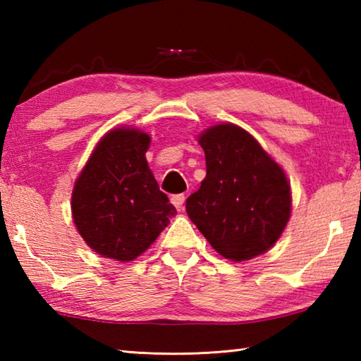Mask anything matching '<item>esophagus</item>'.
I'll use <instances>...</instances> for the list:
<instances>
[{"label": "esophagus", "mask_w": 361, "mask_h": 361, "mask_svg": "<svg viewBox=\"0 0 361 361\" xmlns=\"http://www.w3.org/2000/svg\"><path fill=\"white\" fill-rule=\"evenodd\" d=\"M172 204L175 205L176 210H183V205H185V200H186V195L185 194H175L172 195Z\"/></svg>", "instance_id": "34e87169"}]
</instances>
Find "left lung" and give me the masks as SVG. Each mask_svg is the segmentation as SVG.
I'll return each instance as SVG.
<instances>
[{
  "label": "left lung",
  "instance_id": "obj_1",
  "mask_svg": "<svg viewBox=\"0 0 361 361\" xmlns=\"http://www.w3.org/2000/svg\"><path fill=\"white\" fill-rule=\"evenodd\" d=\"M207 175L186 212L215 252L235 262L266 253L291 216L285 170L242 127L221 122L197 137Z\"/></svg>",
  "mask_w": 361,
  "mask_h": 361
}]
</instances>
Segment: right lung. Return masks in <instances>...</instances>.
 I'll list each match as a JSON object with an SVG mask.
<instances>
[{"label":"right lung","instance_id":"obj_1","mask_svg":"<svg viewBox=\"0 0 361 361\" xmlns=\"http://www.w3.org/2000/svg\"><path fill=\"white\" fill-rule=\"evenodd\" d=\"M149 145L146 132L114 127L99 140L75 181L73 223L103 258L133 261L175 216L146 161Z\"/></svg>","mask_w":361,"mask_h":361}]
</instances>
